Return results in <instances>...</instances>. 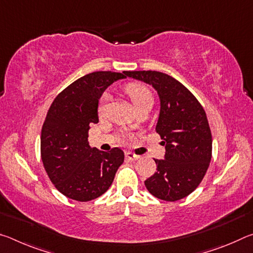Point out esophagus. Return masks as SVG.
Segmentation results:
<instances>
[{
	"mask_svg": "<svg viewBox=\"0 0 253 253\" xmlns=\"http://www.w3.org/2000/svg\"><path fill=\"white\" fill-rule=\"evenodd\" d=\"M125 155H126V157H127L129 161H137V160H138V158L140 157L139 155H136V154L131 153V152H126Z\"/></svg>",
	"mask_w": 253,
	"mask_h": 253,
	"instance_id": "esophagus-1",
	"label": "esophagus"
}]
</instances>
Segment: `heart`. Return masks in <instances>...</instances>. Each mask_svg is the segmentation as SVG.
<instances>
[{"label": "heart", "instance_id": "heart-1", "mask_svg": "<svg viewBox=\"0 0 253 253\" xmlns=\"http://www.w3.org/2000/svg\"><path fill=\"white\" fill-rule=\"evenodd\" d=\"M125 92L136 109L144 105H153V101H154L153 93L151 90H149V88H147L146 85L143 84H137V83L128 84L125 87ZM107 104H108V95L105 93V95L101 97V99L99 101V106H98L99 115L105 114Z\"/></svg>", "mask_w": 253, "mask_h": 253}]
</instances>
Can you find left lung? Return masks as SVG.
<instances>
[{
  "label": "left lung",
  "instance_id": "1",
  "mask_svg": "<svg viewBox=\"0 0 253 253\" xmlns=\"http://www.w3.org/2000/svg\"><path fill=\"white\" fill-rule=\"evenodd\" d=\"M127 77L152 84L161 99L156 132L165 145L164 160H154L157 172L145 181L157 199L178 201L202 182L212 157V135L207 114L179 81L160 71H125Z\"/></svg>",
  "mask_w": 253,
  "mask_h": 253
}]
</instances>
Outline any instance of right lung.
Returning a JSON list of instances; mask_svg holds the SVG:
<instances>
[{
	"mask_svg": "<svg viewBox=\"0 0 253 253\" xmlns=\"http://www.w3.org/2000/svg\"><path fill=\"white\" fill-rule=\"evenodd\" d=\"M125 72V71H124ZM96 71L77 79L55 97L41 130V160L50 181L67 198L87 202L108 190L124 152L90 147L88 130L98 123V100L125 74Z\"/></svg>",
	"mask_w": 253,
	"mask_h": 253,
	"instance_id": "add662e5",
	"label": "right lung"
}]
</instances>
